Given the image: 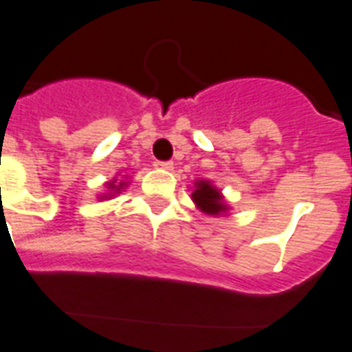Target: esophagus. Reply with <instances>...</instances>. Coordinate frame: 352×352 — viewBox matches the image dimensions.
I'll use <instances>...</instances> for the list:
<instances>
[{
  "label": "esophagus",
  "instance_id": "34e87169",
  "mask_svg": "<svg viewBox=\"0 0 352 352\" xmlns=\"http://www.w3.org/2000/svg\"><path fill=\"white\" fill-rule=\"evenodd\" d=\"M155 166L162 169H173V162H171V160H156Z\"/></svg>",
  "mask_w": 352,
  "mask_h": 352
}]
</instances>
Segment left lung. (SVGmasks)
<instances>
[{
    "mask_svg": "<svg viewBox=\"0 0 352 352\" xmlns=\"http://www.w3.org/2000/svg\"><path fill=\"white\" fill-rule=\"evenodd\" d=\"M192 199L207 214H220V212L226 210L220 192L209 181H197L196 190L192 192Z\"/></svg>",
    "mask_w": 352,
    "mask_h": 352,
    "instance_id": "obj_1",
    "label": "left lung"
}]
</instances>
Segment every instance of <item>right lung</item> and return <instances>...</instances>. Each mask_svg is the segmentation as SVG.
Wrapping results in <instances>:
<instances>
[{"mask_svg":"<svg viewBox=\"0 0 352 352\" xmlns=\"http://www.w3.org/2000/svg\"><path fill=\"white\" fill-rule=\"evenodd\" d=\"M113 183H116V181H111L110 186H108V188H111V190H119V188H121V186H123V184H124V183H119V184H113Z\"/></svg>","mask_w":352,"mask_h":352,"instance_id":"add662e5","label":"right lung"}]
</instances>
